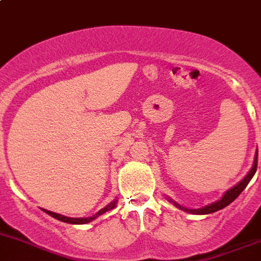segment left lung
<instances>
[{
	"label": "left lung",
	"mask_w": 261,
	"mask_h": 261,
	"mask_svg": "<svg viewBox=\"0 0 261 261\" xmlns=\"http://www.w3.org/2000/svg\"><path fill=\"white\" fill-rule=\"evenodd\" d=\"M256 167H257V149H256V152H255V158H254V163H252V167H251V170L248 172V174H246V176L244 177V178L241 179L239 184H236L235 186L227 190L226 192L224 193V196H222V197L220 198L219 201H216V202L208 203V205L203 206V207H201V208H186V207H184V206L179 205V203L172 201L171 198H168V201L173 203L176 207L181 208L182 211L189 212V214L207 215V214H212V212H216V211L221 210V208L226 207V206H229L230 203L232 202L233 200H235V198H238V196L240 195V193L243 192L244 190H245V187L248 186V184L250 182L252 176H254L255 172H256Z\"/></svg>",
	"instance_id": "obj_1"
}]
</instances>
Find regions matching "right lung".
I'll list each match as a JSON object with an SVG mask.
<instances>
[{
  "label": "right lung",
  "mask_w": 261,
  "mask_h": 261,
  "mask_svg": "<svg viewBox=\"0 0 261 261\" xmlns=\"http://www.w3.org/2000/svg\"><path fill=\"white\" fill-rule=\"evenodd\" d=\"M117 202H118L117 200L112 201L111 203H108V205H107L106 207H103V208H101V210H99L98 212H96V214H94L91 217H76V219H75V217H66V216H63V215L56 214V212H53V211L44 210V208H42V210L46 212V214H49L50 216H53L54 219L60 220V221H63V222H68V224H75V225H82V224H88V222L93 221V220H95L96 217H99V216H100V215L106 214L107 211L113 210V208H114L115 206H117Z\"/></svg>",
  "instance_id": "obj_1"
}]
</instances>
